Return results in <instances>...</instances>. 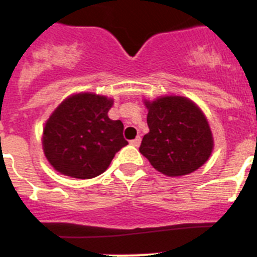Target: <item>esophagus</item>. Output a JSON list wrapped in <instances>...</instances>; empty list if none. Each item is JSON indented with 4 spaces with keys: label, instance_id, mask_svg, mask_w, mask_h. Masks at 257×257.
Returning <instances> with one entry per match:
<instances>
[{
    "label": "esophagus",
    "instance_id": "esophagus-1",
    "mask_svg": "<svg viewBox=\"0 0 257 257\" xmlns=\"http://www.w3.org/2000/svg\"><path fill=\"white\" fill-rule=\"evenodd\" d=\"M140 143H142V139H140V136H139V138H136V139L131 140V142H130V144L133 145V147H139V145H140Z\"/></svg>",
    "mask_w": 257,
    "mask_h": 257
}]
</instances>
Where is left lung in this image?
I'll return each instance as SVG.
<instances>
[{
	"mask_svg": "<svg viewBox=\"0 0 257 257\" xmlns=\"http://www.w3.org/2000/svg\"><path fill=\"white\" fill-rule=\"evenodd\" d=\"M149 133L140 153L166 176H183L198 170L210 158L213 136L205 113L185 96L144 100Z\"/></svg>",
	"mask_w": 257,
	"mask_h": 257,
	"instance_id": "obj_1",
	"label": "left lung"
}]
</instances>
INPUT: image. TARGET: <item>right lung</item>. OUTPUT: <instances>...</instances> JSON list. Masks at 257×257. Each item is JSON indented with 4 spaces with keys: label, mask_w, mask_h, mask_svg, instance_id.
Wrapping results in <instances>:
<instances>
[{
    "label": "right lung",
    "mask_w": 257,
    "mask_h": 257,
    "mask_svg": "<svg viewBox=\"0 0 257 257\" xmlns=\"http://www.w3.org/2000/svg\"><path fill=\"white\" fill-rule=\"evenodd\" d=\"M113 99L94 92L68 96L51 113L44 127L42 148L58 172L76 179L103 174L113 157L128 143L123 123L108 117Z\"/></svg>",
    "instance_id": "right-lung-1"
}]
</instances>
